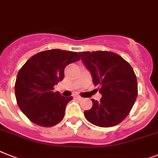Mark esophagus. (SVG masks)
<instances>
[{"label": "esophagus", "mask_w": 158, "mask_h": 158, "mask_svg": "<svg viewBox=\"0 0 158 158\" xmlns=\"http://www.w3.org/2000/svg\"><path fill=\"white\" fill-rule=\"evenodd\" d=\"M75 97H76L77 99H78V100H82V99H83V98H81V96H79V95H77V96H75Z\"/></svg>", "instance_id": "obj_1"}]
</instances>
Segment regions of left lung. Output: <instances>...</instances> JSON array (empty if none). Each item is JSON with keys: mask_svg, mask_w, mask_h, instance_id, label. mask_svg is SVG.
<instances>
[{"mask_svg": "<svg viewBox=\"0 0 158 158\" xmlns=\"http://www.w3.org/2000/svg\"><path fill=\"white\" fill-rule=\"evenodd\" d=\"M81 61L90 72L94 84L100 85V101L91 99L93 106L85 110L92 124L109 127L118 124L127 116L137 97L134 70L120 56L110 52H79Z\"/></svg>", "mask_w": 158, "mask_h": 158, "instance_id": "obj_1", "label": "left lung"}]
</instances>
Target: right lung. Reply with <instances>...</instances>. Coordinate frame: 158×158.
Masks as SVG:
<instances>
[{
	"label": "right lung",
	"instance_id": "right-lung-1",
	"mask_svg": "<svg viewBox=\"0 0 158 158\" xmlns=\"http://www.w3.org/2000/svg\"><path fill=\"white\" fill-rule=\"evenodd\" d=\"M79 60L77 52L52 49L31 57L19 70L15 96L19 108L31 122L52 127L63 119L73 97L53 92L54 85L64 79L65 67Z\"/></svg>",
	"mask_w": 158,
	"mask_h": 158
}]
</instances>
